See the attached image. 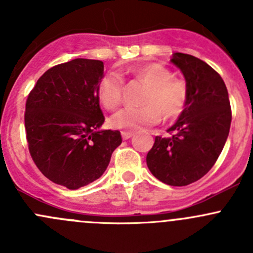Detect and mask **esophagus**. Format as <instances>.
I'll return each instance as SVG.
<instances>
[{"mask_svg": "<svg viewBox=\"0 0 253 253\" xmlns=\"http://www.w3.org/2000/svg\"><path fill=\"white\" fill-rule=\"evenodd\" d=\"M121 136H122V138H124V139H128V138H131L132 136H133V132L124 131V132H121Z\"/></svg>", "mask_w": 253, "mask_h": 253, "instance_id": "34e87169", "label": "esophagus"}]
</instances>
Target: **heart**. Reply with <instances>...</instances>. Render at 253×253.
I'll return each instance as SVG.
<instances>
[{"label":"heart","mask_w":253,"mask_h":253,"mask_svg":"<svg viewBox=\"0 0 253 253\" xmlns=\"http://www.w3.org/2000/svg\"><path fill=\"white\" fill-rule=\"evenodd\" d=\"M137 81L145 86L138 108L121 109L110 119L114 128L136 129L152 126L162 120H175L182 114L188 99V89L182 79L175 78L171 70L163 63H148L134 71ZM96 93L101 105L114 110L121 104L124 78L116 71L106 73L99 81Z\"/></svg>","instance_id":"heart-1"}]
</instances>
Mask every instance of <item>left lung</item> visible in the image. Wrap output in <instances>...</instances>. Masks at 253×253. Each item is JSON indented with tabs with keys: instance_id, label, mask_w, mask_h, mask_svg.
<instances>
[{
	"instance_id": "8db88e82",
	"label": "left lung",
	"mask_w": 253,
	"mask_h": 253,
	"mask_svg": "<svg viewBox=\"0 0 253 253\" xmlns=\"http://www.w3.org/2000/svg\"><path fill=\"white\" fill-rule=\"evenodd\" d=\"M171 62L186 79L188 99L171 136L155 137L147 154L153 175L170 186H187L203 177L220 155L231 125V108L223 78L208 63L175 52Z\"/></svg>"
}]
</instances>
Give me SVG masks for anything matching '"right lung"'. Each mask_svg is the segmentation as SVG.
<instances>
[{
    "instance_id": "1",
    "label": "right lung",
    "mask_w": 253,
    "mask_h": 253,
    "mask_svg": "<svg viewBox=\"0 0 253 253\" xmlns=\"http://www.w3.org/2000/svg\"><path fill=\"white\" fill-rule=\"evenodd\" d=\"M103 73L99 60L53 66L38 79L25 103V133L35 165L70 190L100 177L122 142L119 131H99L105 121L96 93Z\"/></svg>"
}]
</instances>
